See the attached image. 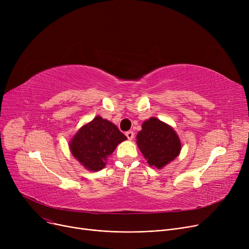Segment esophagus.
I'll list each match as a JSON object with an SVG mask.
<instances>
[{"label":"esophagus","mask_w":249,"mask_h":249,"mask_svg":"<svg viewBox=\"0 0 249 249\" xmlns=\"http://www.w3.org/2000/svg\"><path fill=\"white\" fill-rule=\"evenodd\" d=\"M126 136L129 140H132L134 138V133H133V131H127Z\"/></svg>","instance_id":"1"}]
</instances>
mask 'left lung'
Wrapping results in <instances>:
<instances>
[{"mask_svg": "<svg viewBox=\"0 0 249 249\" xmlns=\"http://www.w3.org/2000/svg\"><path fill=\"white\" fill-rule=\"evenodd\" d=\"M136 139L147 163L158 169L173 161L181 149L180 140L174 128L154 117L143 122Z\"/></svg>", "mask_w": 249, "mask_h": 249, "instance_id": "8db88e82", "label": "left lung"}]
</instances>
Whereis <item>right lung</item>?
<instances>
[{
  "label": "right lung",
  "mask_w": 249,
  "mask_h": 249,
  "mask_svg": "<svg viewBox=\"0 0 249 249\" xmlns=\"http://www.w3.org/2000/svg\"><path fill=\"white\" fill-rule=\"evenodd\" d=\"M127 137L115 124L97 116L84 125L70 141V149L85 168L101 171L117 145Z\"/></svg>",
  "instance_id": "right-lung-1"
}]
</instances>
